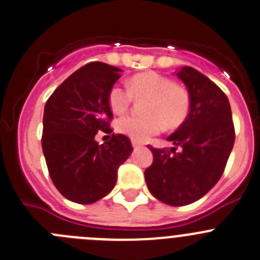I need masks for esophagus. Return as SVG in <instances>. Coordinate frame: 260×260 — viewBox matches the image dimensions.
<instances>
[{"mask_svg":"<svg viewBox=\"0 0 260 260\" xmlns=\"http://www.w3.org/2000/svg\"><path fill=\"white\" fill-rule=\"evenodd\" d=\"M133 147H134L135 149H137V148H140V147H142V144H140L139 142H135V140H133Z\"/></svg>","mask_w":260,"mask_h":260,"instance_id":"34e87169","label":"esophagus"}]
</instances>
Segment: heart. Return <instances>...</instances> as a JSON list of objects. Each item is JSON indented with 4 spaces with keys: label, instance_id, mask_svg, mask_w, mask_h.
<instances>
[{
    "label": "heart",
    "instance_id": "heart-1",
    "mask_svg": "<svg viewBox=\"0 0 260 260\" xmlns=\"http://www.w3.org/2000/svg\"><path fill=\"white\" fill-rule=\"evenodd\" d=\"M143 102L144 116H125L117 121V130L135 142H145L166 128L179 127L190 112V94L184 86L153 71L137 74L128 80L127 88L115 85L108 93L111 110L125 113L133 101Z\"/></svg>",
    "mask_w": 260,
    "mask_h": 260
}]
</instances>
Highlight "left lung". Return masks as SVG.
Segmentation results:
<instances>
[{
    "mask_svg": "<svg viewBox=\"0 0 260 260\" xmlns=\"http://www.w3.org/2000/svg\"><path fill=\"white\" fill-rule=\"evenodd\" d=\"M177 76L190 94L189 116L169 137L174 148L148 145L153 163L144 172L153 197L174 207L197 202L218 182L235 143L231 107L219 86L190 66Z\"/></svg>",
    "mask_w": 260,
    "mask_h": 260,
    "instance_id": "8db88e82",
    "label": "left lung"
}]
</instances>
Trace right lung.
<instances>
[{
	"label": "right lung",
	"instance_id": "right-lung-1",
	"mask_svg": "<svg viewBox=\"0 0 260 260\" xmlns=\"http://www.w3.org/2000/svg\"><path fill=\"white\" fill-rule=\"evenodd\" d=\"M120 69L90 62L71 74L44 106L42 148L49 176L71 202L91 204L113 189L117 170L133 152L130 139L112 134L98 144V132L111 134L108 93Z\"/></svg>",
	"mask_w": 260,
	"mask_h": 260
}]
</instances>
